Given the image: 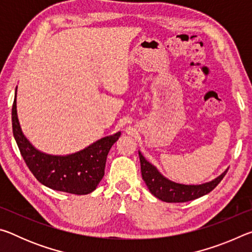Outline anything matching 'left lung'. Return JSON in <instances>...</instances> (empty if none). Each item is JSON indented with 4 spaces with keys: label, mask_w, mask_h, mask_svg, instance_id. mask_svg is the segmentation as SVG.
Returning <instances> with one entry per match:
<instances>
[{
    "label": "left lung",
    "mask_w": 252,
    "mask_h": 252,
    "mask_svg": "<svg viewBox=\"0 0 252 252\" xmlns=\"http://www.w3.org/2000/svg\"><path fill=\"white\" fill-rule=\"evenodd\" d=\"M140 163H141V174L142 179L146 182L150 192L156 195L158 199L164 202H187L191 200L198 199L202 195L212 191L222 180L227 171H224L221 176L216 178L210 182L203 183L199 186H187L180 185L168 180L158 171L156 167L146 160L141 152L139 151Z\"/></svg>",
    "instance_id": "left-lung-1"
}]
</instances>
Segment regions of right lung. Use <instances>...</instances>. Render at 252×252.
Instances as JSON below:
<instances>
[{
	"label": "right lung",
	"instance_id": "add662e5",
	"mask_svg": "<svg viewBox=\"0 0 252 252\" xmlns=\"http://www.w3.org/2000/svg\"><path fill=\"white\" fill-rule=\"evenodd\" d=\"M12 127L15 141L30 171L42 185L72 194H88L104 176L106 157L121 132L105 136L73 155L50 156L36 150L25 138L16 114V93L12 106Z\"/></svg>",
	"mask_w": 252,
	"mask_h": 252
}]
</instances>
